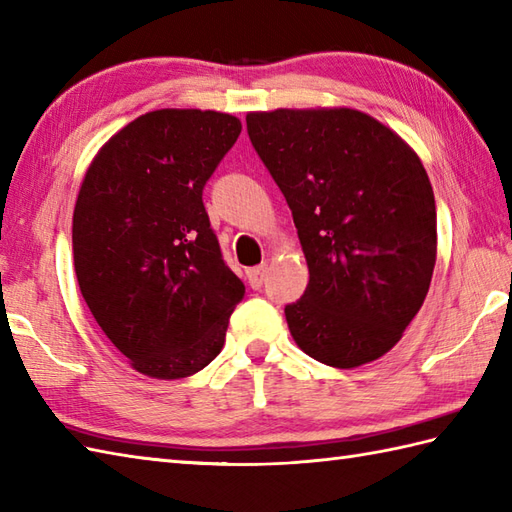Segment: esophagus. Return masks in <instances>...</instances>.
<instances>
[{
  "mask_svg": "<svg viewBox=\"0 0 512 512\" xmlns=\"http://www.w3.org/2000/svg\"><path fill=\"white\" fill-rule=\"evenodd\" d=\"M246 277H248V284L253 290H259L264 286L266 281V266H257V268H248L246 270Z\"/></svg>",
  "mask_w": 512,
  "mask_h": 512,
  "instance_id": "34e87169",
  "label": "esophagus"
}]
</instances>
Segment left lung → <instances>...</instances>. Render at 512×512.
<instances>
[{"label":"left lung","mask_w":512,"mask_h":512,"mask_svg":"<svg viewBox=\"0 0 512 512\" xmlns=\"http://www.w3.org/2000/svg\"><path fill=\"white\" fill-rule=\"evenodd\" d=\"M246 127L310 270L284 310L292 339L330 367L376 361L422 308L436 266V200L418 154L350 107L250 112Z\"/></svg>","instance_id":"1"}]
</instances>
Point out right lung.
Listing matches in <instances>:
<instances>
[{"label": "right lung", "mask_w": 512, "mask_h": 512, "mask_svg": "<svg viewBox=\"0 0 512 512\" xmlns=\"http://www.w3.org/2000/svg\"><path fill=\"white\" fill-rule=\"evenodd\" d=\"M239 132V118L213 110L147 112L85 171L72 215L76 279L107 339L149 378L209 365L244 297L202 202Z\"/></svg>", "instance_id": "add662e5"}]
</instances>
